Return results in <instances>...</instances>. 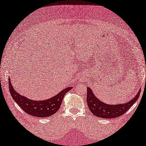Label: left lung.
<instances>
[{
    "instance_id": "left-lung-1",
    "label": "left lung",
    "mask_w": 146,
    "mask_h": 146,
    "mask_svg": "<svg viewBox=\"0 0 146 146\" xmlns=\"http://www.w3.org/2000/svg\"><path fill=\"white\" fill-rule=\"evenodd\" d=\"M140 90L131 101L124 104L110 105L101 101L94 95L91 89L87 88L86 101L88 108L94 115L104 119H113L120 117L128 110L139 98Z\"/></svg>"
}]
</instances>
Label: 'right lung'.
Returning <instances> with one entry per match:
<instances>
[{"mask_svg":"<svg viewBox=\"0 0 146 146\" xmlns=\"http://www.w3.org/2000/svg\"><path fill=\"white\" fill-rule=\"evenodd\" d=\"M9 88L10 94L14 101L25 113L38 117H47L54 114L60 108L63 97L72 88L68 87L60 92L58 95L47 100L33 101L20 95L13 88L9 78Z\"/></svg>","mask_w":146,"mask_h":146,"instance_id":"right-lung-1","label":"right lung"}]
</instances>
